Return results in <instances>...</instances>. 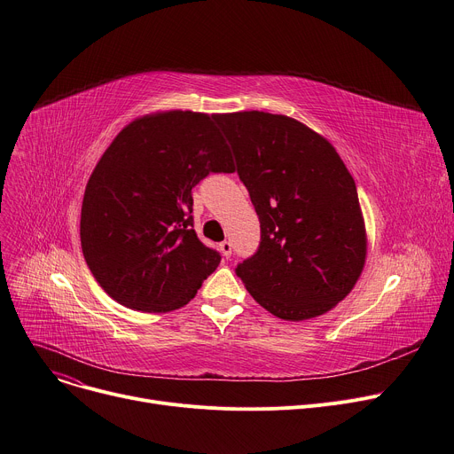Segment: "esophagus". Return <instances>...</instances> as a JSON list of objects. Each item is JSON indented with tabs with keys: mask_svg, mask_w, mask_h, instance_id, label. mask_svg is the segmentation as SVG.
Segmentation results:
<instances>
[{
	"mask_svg": "<svg viewBox=\"0 0 454 454\" xmlns=\"http://www.w3.org/2000/svg\"><path fill=\"white\" fill-rule=\"evenodd\" d=\"M219 252H221L223 257H226V259L231 255V245L228 243V240H223V243L219 245Z\"/></svg>",
	"mask_w": 454,
	"mask_h": 454,
	"instance_id": "esophagus-1",
	"label": "esophagus"
}]
</instances>
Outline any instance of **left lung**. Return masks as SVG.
I'll list each match as a JSON object with an SVG mask.
<instances>
[{
  "label": "left lung",
  "instance_id": "8db88e82",
  "mask_svg": "<svg viewBox=\"0 0 454 454\" xmlns=\"http://www.w3.org/2000/svg\"><path fill=\"white\" fill-rule=\"evenodd\" d=\"M215 120L261 223L259 250L237 276L285 321L332 310L367 257L365 221L345 162L325 137L285 114L239 111Z\"/></svg>",
  "mask_w": 454,
  "mask_h": 454
}]
</instances>
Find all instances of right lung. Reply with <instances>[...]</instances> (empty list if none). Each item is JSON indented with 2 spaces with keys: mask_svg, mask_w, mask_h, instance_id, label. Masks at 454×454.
<instances>
[{
  "mask_svg": "<svg viewBox=\"0 0 454 454\" xmlns=\"http://www.w3.org/2000/svg\"><path fill=\"white\" fill-rule=\"evenodd\" d=\"M217 114L157 111L135 118L104 151L82 202L90 274L116 303L140 312L188 305L221 255L193 230L192 190L233 171Z\"/></svg>",
  "mask_w": 454,
  "mask_h": 454,
  "instance_id": "add662e5",
  "label": "right lung"
}]
</instances>
